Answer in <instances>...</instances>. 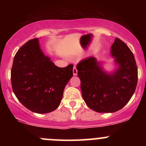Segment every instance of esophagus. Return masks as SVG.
Masks as SVG:
<instances>
[{
    "instance_id": "obj_1",
    "label": "esophagus",
    "mask_w": 146,
    "mask_h": 146,
    "mask_svg": "<svg viewBox=\"0 0 146 146\" xmlns=\"http://www.w3.org/2000/svg\"><path fill=\"white\" fill-rule=\"evenodd\" d=\"M73 75H74V76H77V74H78V70H77V69H76V66H73Z\"/></svg>"
}]
</instances>
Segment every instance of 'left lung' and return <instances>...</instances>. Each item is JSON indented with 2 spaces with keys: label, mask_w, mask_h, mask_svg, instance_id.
<instances>
[{
  "label": "left lung",
  "mask_w": 146,
  "mask_h": 146,
  "mask_svg": "<svg viewBox=\"0 0 146 146\" xmlns=\"http://www.w3.org/2000/svg\"><path fill=\"white\" fill-rule=\"evenodd\" d=\"M111 56L117 68L105 71L94 56L77 65L82 98L87 106L99 113H112L123 108L130 100L138 82V68L134 56L123 42L116 38Z\"/></svg>",
  "instance_id": "1"
}]
</instances>
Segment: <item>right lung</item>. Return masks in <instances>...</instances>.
Masks as SVG:
<instances>
[{"instance_id": "add662e5", "label": "right lung", "mask_w": 146, "mask_h": 146, "mask_svg": "<svg viewBox=\"0 0 146 146\" xmlns=\"http://www.w3.org/2000/svg\"><path fill=\"white\" fill-rule=\"evenodd\" d=\"M73 65L59 68L45 56L39 39H31L17 51L11 70L13 92L30 111L45 114L59 106Z\"/></svg>"}]
</instances>
